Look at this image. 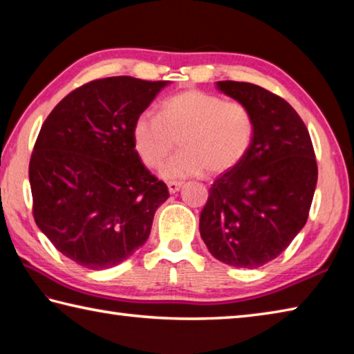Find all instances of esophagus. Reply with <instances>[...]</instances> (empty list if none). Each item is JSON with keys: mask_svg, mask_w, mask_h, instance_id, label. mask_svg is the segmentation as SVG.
Segmentation results:
<instances>
[{"mask_svg": "<svg viewBox=\"0 0 354 354\" xmlns=\"http://www.w3.org/2000/svg\"><path fill=\"white\" fill-rule=\"evenodd\" d=\"M180 188H182V182H169V183H167V189H169L171 194L178 193Z\"/></svg>", "mask_w": 354, "mask_h": 354, "instance_id": "esophagus-1", "label": "esophagus"}]
</instances>
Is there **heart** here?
<instances>
[{
    "instance_id": "b5f03b06",
    "label": "heart",
    "mask_w": 354,
    "mask_h": 354,
    "mask_svg": "<svg viewBox=\"0 0 354 354\" xmlns=\"http://www.w3.org/2000/svg\"><path fill=\"white\" fill-rule=\"evenodd\" d=\"M255 121L243 102L224 101L189 88L161 104L160 115L142 113L133 124V146L142 163L158 169L176 149L182 151L163 167L165 178H185L207 171H230L249 152Z\"/></svg>"
}]
</instances>
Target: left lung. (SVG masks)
<instances>
[{
  "label": "left lung",
  "mask_w": 354,
  "mask_h": 354,
  "mask_svg": "<svg viewBox=\"0 0 354 354\" xmlns=\"http://www.w3.org/2000/svg\"><path fill=\"white\" fill-rule=\"evenodd\" d=\"M216 86L250 110L255 133L244 160L209 188L201 236L221 263L257 269L281 255L305 227L317 161L305 122L283 97L249 82Z\"/></svg>",
  "instance_id": "left-lung-1"
}]
</instances>
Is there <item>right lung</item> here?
I'll return each mask as SVG.
<instances>
[{
	"instance_id": "right-lung-1",
	"label": "right lung",
	"mask_w": 354,
	"mask_h": 354,
	"mask_svg": "<svg viewBox=\"0 0 354 354\" xmlns=\"http://www.w3.org/2000/svg\"><path fill=\"white\" fill-rule=\"evenodd\" d=\"M167 80L96 79L55 105L29 161L35 224L86 269L122 263L146 243L169 197L133 146V124Z\"/></svg>"
}]
</instances>
